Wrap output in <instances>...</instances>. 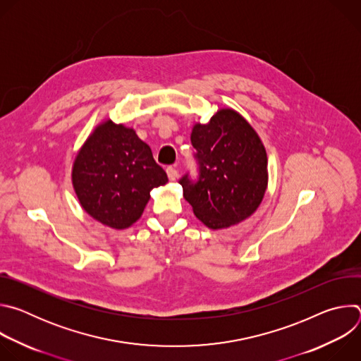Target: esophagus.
Listing matches in <instances>:
<instances>
[{"label":"esophagus","mask_w":361,"mask_h":361,"mask_svg":"<svg viewBox=\"0 0 361 361\" xmlns=\"http://www.w3.org/2000/svg\"><path fill=\"white\" fill-rule=\"evenodd\" d=\"M167 176H169V178H170L171 181H174V180L177 178V176H178L177 169H176L174 166H169V167H167Z\"/></svg>","instance_id":"1"}]
</instances>
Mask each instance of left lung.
<instances>
[{"instance_id": "obj_1", "label": "left lung", "mask_w": 361, "mask_h": 361, "mask_svg": "<svg viewBox=\"0 0 361 361\" xmlns=\"http://www.w3.org/2000/svg\"><path fill=\"white\" fill-rule=\"evenodd\" d=\"M197 176L178 183L198 220L226 228L251 216L267 187V154L252 127L235 111L220 110L191 131Z\"/></svg>"}]
</instances>
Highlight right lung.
Wrapping results in <instances>:
<instances>
[{"label": "right lung", "mask_w": 361, "mask_h": 361, "mask_svg": "<svg viewBox=\"0 0 361 361\" xmlns=\"http://www.w3.org/2000/svg\"><path fill=\"white\" fill-rule=\"evenodd\" d=\"M167 181L166 171L135 131L110 120L88 137L73 169V184L84 210L113 228L135 223L149 191Z\"/></svg>", "instance_id": "right-lung-1"}]
</instances>
